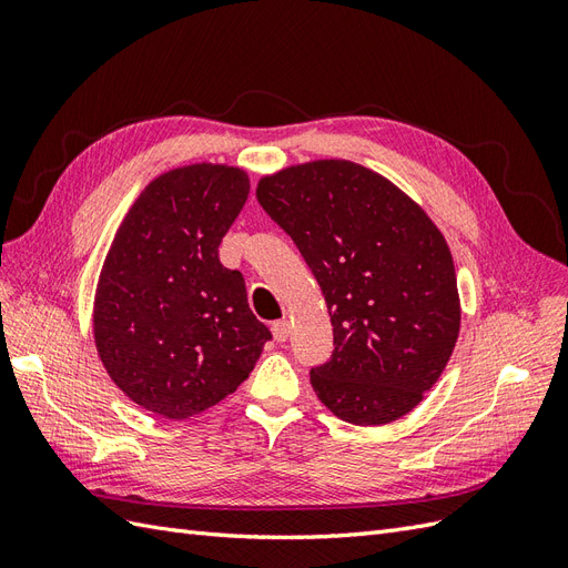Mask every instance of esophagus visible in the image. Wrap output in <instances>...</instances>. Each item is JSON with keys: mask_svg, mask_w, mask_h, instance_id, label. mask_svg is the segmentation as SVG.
<instances>
[{"mask_svg": "<svg viewBox=\"0 0 568 568\" xmlns=\"http://www.w3.org/2000/svg\"><path fill=\"white\" fill-rule=\"evenodd\" d=\"M288 334H291V326H288L286 320H277V322L272 324V336H274V341L284 343V341L288 338Z\"/></svg>", "mask_w": 568, "mask_h": 568, "instance_id": "obj_1", "label": "esophagus"}]
</instances>
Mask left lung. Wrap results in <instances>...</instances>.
<instances>
[{"instance_id":"obj_1","label":"left lung","mask_w":568,"mask_h":568,"mask_svg":"<svg viewBox=\"0 0 568 568\" xmlns=\"http://www.w3.org/2000/svg\"><path fill=\"white\" fill-rule=\"evenodd\" d=\"M255 196L294 239L329 307L334 353L311 369L317 398L357 426L405 417L459 336L455 263L434 220L390 180L343 159L263 175Z\"/></svg>"}]
</instances>
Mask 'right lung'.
I'll return each instance as SVG.
<instances>
[{
  "label": "right lung",
  "instance_id": "obj_1",
  "mask_svg": "<svg viewBox=\"0 0 568 568\" xmlns=\"http://www.w3.org/2000/svg\"><path fill=\"white\" fill-rule=\"evenodd\" d=\"M251 192L246 170L192 163L151 180L120 222L94 294L101 365L132 403L182 422L248 379L270 329L217 246Z\"/></svg>",
  "mask_w": 568,
  "mask_h": 568
}]
</instances>
